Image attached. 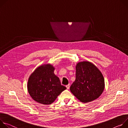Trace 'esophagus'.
Segmentation results:
<instances>
[{"instance_id": "1", "label": "esophagus", "mask_w": 128, "mask_h": 128, "mask_svg": "<svg viewBox=\"0 0 128 128\" xmlns=\"http://www.w3.org/2000/svg\"><path fill=\"white\" fill-rule=\"evenodd\" d=\"M66 88L68 90V89H69L70 88V84H68V85H66Z\"/></svg>"}]
</instances>
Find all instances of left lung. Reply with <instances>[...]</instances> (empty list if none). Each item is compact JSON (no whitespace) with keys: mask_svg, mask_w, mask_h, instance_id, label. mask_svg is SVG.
Wrapping results in <instances>:
<instances>
[{"mask_svg":"<svg viewBox=\"0 0 128 128\" xmlns=\"http://www.w3.org/2000/svg\"><path fill=\"white\" fill-rule=\"evenodd\" d=\"M105 87L100 70L89 62H78L76 66V79L70 87L71 92L82 103L98 98Z\"/></svg>","mask_w":128,"mask_h":128,"instance_id":"obj_1","label":"left lung"}]
</instances>
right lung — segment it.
<instances>
[{
    "instance_id": "1",
    "label": "right lung",
    "mask_w": 128,
    "mask_h": 128,
    "mask_svg": "<svg viewBox=\"0 0 128 128\" xmlns=\"http://www.w3.org/2000/svg\"><path fill=\"white\" fill-rule=\"evenodd\" d=\"M54 68L46 64L36 68L28 79L27 90L35 101L44 105L52 104L66 89L54 73Z\"/></svg>"
}]
</instances>
